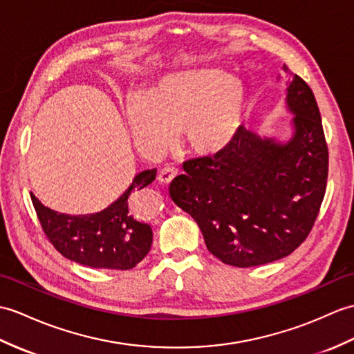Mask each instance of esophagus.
Wrapping results in <instances>:
<instances>
[{
    "label": "esophagus",
    "instance_id": "1",
    "mask_svg": "<svg viewBox=\"0 0 354 354\" xmlns=\"http://www.w3.org/2000/svg\"><path fill=\"white\" fill-rule=\"evenodd\" d=\"M176 176H178V169H175V167H164L161 170L158 179L161 180V183H164V184H170L171 180H174Z\"/></svg>",
    "mask_w": 354,
    "mask_h": 354
}]
</instances>
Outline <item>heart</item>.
Masks as SVG:
<instances>
[{
    "mask_svg": "<svg viewBox=\"0 0 354 354\" xmlns=\"http://www.w3.org/2000/svg\"><path fill=\"white\" fill-rule=\"evenodd\" d=\"M248 90L217 68H196L171 73L131 101L128 125L136 145L160 153L174 133L183 149L212 157L234 143L248 111Z\"/></svg>",
    "mask_w": 354,
    "mask_h": 354,
    "instance_id": "heart-1",
    "label": "heart"
}]
</instances>
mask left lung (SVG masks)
Returning <instances> with one entry per match:
<instances>
[{
  "mask_svg": "<svg viewBox=\"0 0 354 354\" xmlns=\"http://www.w3.org/2000/svg\"><path fill=\"white\" fill-rule=\"evenodd\" d=\"M286 104L295 114L288 143L241 127L227 149L185 161V175L170 184L171 201L196 220L208 250L227 266L248 268L288 257L318 217L328 151L315 96L299 75L286 87Z\"/></svg>",
  "mask_w": 354,
  "mask_h": 354,
  "instance_id": "8db88e82",
  "label": "left lung"
}]
</instances>
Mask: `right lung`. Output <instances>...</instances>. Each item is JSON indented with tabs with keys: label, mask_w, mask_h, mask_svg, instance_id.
<instances>
[{
	"label": "right lung",
	"mask_w": 354,
	"mask_h": 354,
	"mask_svg": "<svg viewBox=\"0 0 354 354\" xmlns=\"http://www.w3.org/2000/svg\"><path fill=\"white\" fill-rule=\"evenodd\" d=\"M155 176L157 169L138 174L116 202L95 214H62L40 203L35 194L31 201L48 241L64 258L90 268L131 270L149 253L152 229L136 218L129 199Z\"/></svg>",
	"instance_id": "add662e5"
}]
</instances>
